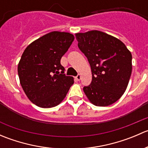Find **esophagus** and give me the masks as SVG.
<instances>
[{"mask_svg": "<svg viewBox=\"0 0 148 148\" xmlns=\"http://www.w3.org/2000/svg\"><path fill=\"white\" fill-rule=\"evenodd\" d=\"M81 77H82L81 74H79L78 75H77V77H76V79H77V80H78V81H79V80L81 79Z\"/></svg>", "mask_w": 148, "mask_h": 148, "instance_id": "esophagus-1", "label": "esophagus"}]
</instances>
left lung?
Returning <instances> with one entry per match:
<instances>
[{
  "label": "left lung",
  "instance_id": "left-lung-1",
  "mask_svg": "<svg viewBox=\"0 0 148 148\" xmlns=\"http://www.w3.org/2000/svg\"><path fill=\"white\" fill-rule=\"evenodd\" d=\"M75 36L92 69V82L83 88L89 102L99 107L117 102L130 78L131 52L118 38L102 31L94 30Z\"/></svg>",
  "mask_w": 148,
  "mask_h": 148
}]
</instances>
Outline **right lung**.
I'll use <instances>...</instances> for the list:
<instances>
[{"instance_id": "add662e5", "label": "right lung", "mask_w": 148, "mask_h": 148, "mask_svg": "<svg viewBox=\"0 0 148 148\" xmlns=\"http://www.w3.org/2000/svg\"><path fill=\"white\" fill-rule=\"evenodd\" d=\"M74 40L70 33L52 31L23 51L18 65L20 83L29 100L38 107L51 108L60 104L74 84L60 63Z\"/></svg>"}]
</instances>
